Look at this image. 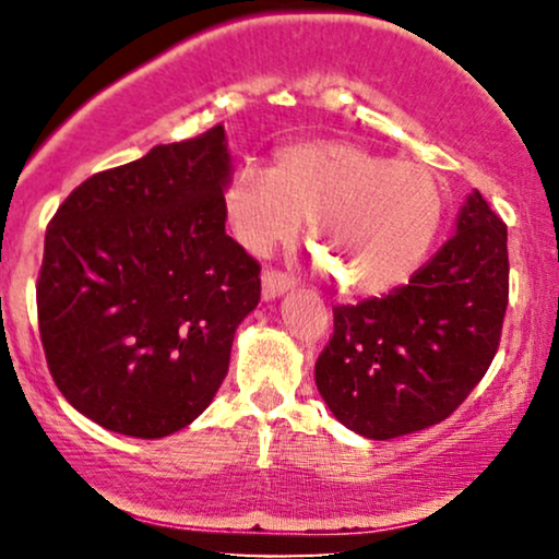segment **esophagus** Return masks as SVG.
Instances as JSON below:
<instances>
[{
    "mask_svg": "<svg viewBox=\"0 0 559 559\" xmlns=\"http://www.w3.org/2000/svg\"><path fill=\"white\" fill-rule=\"evenodd\" d=\"M292 286H294L292 275L273 271V267H267V271L262 273V297L265 299L281 297V294H286Z\"/></svg>",
    "mask_w": 559,
    "mask_h": 559,
    "instance_id": "obj_1",
    "label": "esophagus"
}]
</instances>
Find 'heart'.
<instances>
[{
	"label": "heart",
	"mask_w": 559,
	"mask_h": 559,
	"mask_svg": "<svg viewBox=\"0 0 559 559\" xmlns=\"http://www.w3.org/2000/svg\"><path fill=\"white\" fill-rule=\"evenodd\" d=\"M439 183L426 165L386 159L344 141L288 146L273 170L243 165L226 186L236 239L265 254L312 221L310 243L325 275L346 294L402 284L439 228Z\"/></svg>",
	"instance_id": "1"
}]
</instances>
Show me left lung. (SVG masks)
Masks as SVG:
<instances>
[{
	"label": "left lung",
	"instance_id": "1",
	"mask_svg": "<svg viewBox=\"0 0 559 559\" xmlns=\"http://www.w3.org/2000/svg\"><path fill=\"white\" fill-rule=\"evenodd\" d=\"M507 297V226L473 191L457 234L409 284L333 307L320 396L338 423L378 441L447 420L497 355Z\"/></svg>",
	"mask_w": 559,
	"mask_h": 559
}]
</instances>
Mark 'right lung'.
I'll use <instances>...</instances> for the list:
<instances>
[{"instance_id": "obj_1", "label": "right lung", "mask_w": 559, "mask_h": 559, "mask_svg": "<svg viewBox=\"0 0 559 559\" xmlns=\"http://www.w3.org/2000/svg\"><path fill=\"white\" fill-rule=\"evenodd\" d=\"M230 155L217 123L94 173L57 207L36 284L62 396L102 428L163 439L204 413L260 262L226 234Z\"/></svg>"}]
</instances>
